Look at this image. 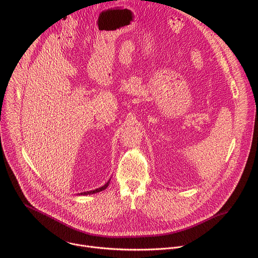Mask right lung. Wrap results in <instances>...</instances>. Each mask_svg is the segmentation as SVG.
Masks as SVG:
<instances>
[{
	"instance_id": "obj_1",
	"label": "right lung",
	"mask_w": 258,
	"mask_h": 258,
	"mask_svg": "<svg viewBox=\"0 0 258 258\" xmlns=\"http://www.w3.org/2000/svg\"><path fill=\"white\" fill-rule=\"evenodd\" d=\"M109 183H110V179H109L103 186H101V187H99V188H96V189H94V190H89V191L81 192V194H78V196H87V195H93V194H96V192H100V191L106 189V187L109 185Z\"/></svg>"
}]
</instances>
